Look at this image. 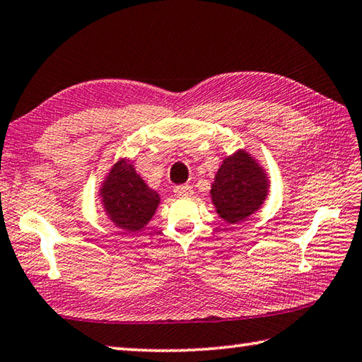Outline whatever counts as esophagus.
<instances>
[{
	"label": "esophagus",
	"instance_id": "esophagus-1",
	"mask_svg": "<svg viewBox=\"0 0 362 362\" xmlns=\"http://www.w3.org/2000/svg\"><path fill=\"white\" fill-rule=\"evenodd\" d=\"M174 193L177 196H180V198H188V196L193 194V188L189 185H177L174 188Z\"/></svg>",
	"mask_w": 362,
	"mask_h": 362
}]
</instances>
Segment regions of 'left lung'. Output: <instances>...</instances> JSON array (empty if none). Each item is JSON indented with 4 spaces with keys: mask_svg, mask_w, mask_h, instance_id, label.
I'll return each instance as SVG.
<instances>
[{
    "mask_svg": "<svg viewBox=\"0 0 362 362\" xmlns=\"http://www.w3.org/2000/svg\"><path fill=\"white\" fill-rule=\"evenodd\" d=\"M267 180L247 152L228 156L215 175L212 199L216 212L228 223H240L264 202Z\"/></svg>",
    "mask_w": 362,
    "mask_h": 362,
    "instance_id": "obj_1",
    "label": "left lung"
}]
</instances>
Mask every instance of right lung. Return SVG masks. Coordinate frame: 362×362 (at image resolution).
Instances as JSON below:
<instances>
[{"mask_svg":"<svg viewBox=\"0 0 362 362\" xmlns=\"http://www.w3.org/2000/svg\"><path fill=\"white\" fill-rule=\"evenodd\" d=\"M101 194L110 220L129 233L146 226L160 202L158 194L136 174L133 164L123 160L110 170Z\"/></svg>","mask_w":362,"mask_h":362,"instance_id":"1","label":"right lung"}]
</instances>
